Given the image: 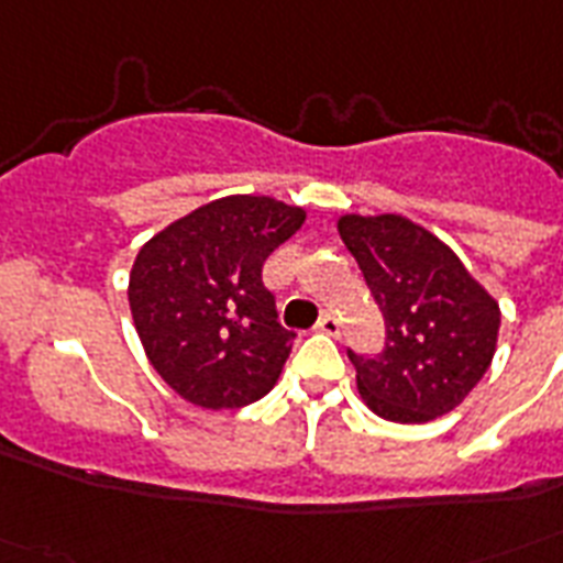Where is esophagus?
<instances>
[{
    "label": "esophagus",
    "instance_id": "34e87169",
    "mask_svg": "<svg viewBox=\"0 0 563 563\" xmlns=\"http://www.w3.org/2000/svg\"><path fill=\"white\" fill-rule=\"evenodd\" d=\"M318 330H321V333H327V335H339L342 333V321H339V316H333V312H324V316H321V321H318Z\"/></svg>",
    "mask_w": 563,
    "mask_h": 563
}]
</instances>
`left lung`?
<instances>
[{"label":"left lung","instance_id":"obj_1","mask_svg":"<svg viewBox=\"0 0 563 563\" xmlns=\"http://www.w3.org/2000/svg\"><path fill=\"white\" fill-rule=\"evenodd\" d=\"M339 236L385 318L383 353L347 351L362 400L394 423L453 411L494 360L499 303L441 239L402 216H342Z\"/></svg>","mask_w":563,"mask_h":563}]
</instances>
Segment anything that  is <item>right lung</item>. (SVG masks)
<instances>
[{
  "instance_id": "add662e5",
  "label": "right lung",
  "mask_w": 563,
  "mask_h": 563,
  "mask_svg": "<svg viewBox=\"0 0 563 563\" xmlns=\"http://www.w3.org/2000/svg\"><path fill=\"white\" fill-rule=\"evenodd\" d=\"M307 219L268 195H228L140 247L128 303L154 371L201 409L272 391L295 333L277 321L263 263Z\"/></svg>"
}]
</instances>
